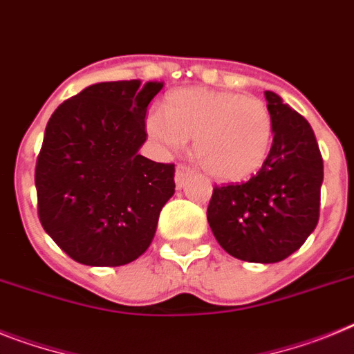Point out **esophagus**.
Here are the masks:
<instances>
[{"label": "esophagus", "mask_w": 354, "mask_h": 354, "mask_svg": "<svg viewBox=\"0 0 354 354\" xmlns=\"http://www.w3.org/2000/svg\"><path fill=\"white\" fill-rule=\"evenodd\" d=\"M192 176V169L189 167V165H183V163H180L176 167V172H174V182H176L178 187H182L183 183L187 182V178Z\"/></svg>", "instance_id": "1"}]
</instances>
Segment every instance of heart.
<instances>
[{
  "mask_svg": "<svg viewBox=\"0 0 354 354\" xmlns=\"http://www.w3.org/2000/svg\"><path fill=\"white\" fill-rule=\"evenodd\" d=\"M145 131L162 151H178L192 138L196 160L210 176L239 182L263 167L273 122L257 97L187 88L165 97L163 113H147Z\"/></svg>",
  "mask_w": 354,
  "mask_h": 354,
  "instance_id": "heart-1",
  "label": "heart"
}]
</instances>
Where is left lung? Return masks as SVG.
I'll return each instance as SVG.
<instances>
[{"mask_svg": "<svg viewBox=\"0 0 354 354\" xmlns=\"http://www.w3.org/2000/svg\"><path fill=\"white\" fill-rule=\"evenodd\" d=\"M273 144L245 183L214 187L207 219L225 252L248 263H279L299 250L319 223L324 163L310 122L273 91Z\"/></svg>", "mask_w": 354, "mask_h": 354, "instance_id": "left-lung-1", "label": "left lung"}]
</instances>
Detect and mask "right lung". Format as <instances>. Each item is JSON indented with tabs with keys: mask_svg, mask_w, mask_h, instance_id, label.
<instances>
[{
	"mask_svg": "<svg viewBox=\"0 0 354 354\" xmlns=\"http://www.w3.org/2000/svg\"><path fill=\"white\" fill-rule=\"evenodd\" d=\"M163 82L88 86L50 117L35 163L37 214L71 259L122 266L153 241L162 207L174 194V163L138 154L145 115Z\"/></svg>",
	"mask_w": 354,
	"mask_h": 354,
	"instance_id": "1",
	"label": "right lung"
}]
</instances>
